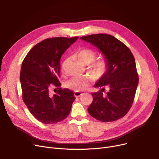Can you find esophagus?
I'll list each match as a JSON object with an SVG mask.
<instances>
[{"label":"esophagus","instance_id":"34e87169","mask_svg":"<svg viewBox=\"0 0 159 159\" xmlns=\"http://www.w3.org/2000/svg\"><path fill=\"white\" fill-rule=\"evenodd\" d=\"M82 92H79V91H75L74 93V95L75 97H79L81 95H82Z\"/></svg>","mask_w":159,"mask_h":159}]
</instances>
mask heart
<instances>
[{"label": "heart", "mask_w": 159, "mask_h": 159, "mask_svg": "<svg viewBox=\"0 0 159 159\" xmlns=\"http://www.w3.org/2000/svg\"><path fill=\"white\" fill-rule=\"evenodd\" d=\"M80 62L88 65L95 58L96 53L92 49L85 48L79 50L75 54ZM107 63L105 59H100L95 61L91 66L90 72L96 78L101 77L106 71ZM89 85V79L86 77H76L71 79L66 82V87L75 91H81L87 88Z\"/></svg>", "instance_id": "obj_1"}]
</instances>
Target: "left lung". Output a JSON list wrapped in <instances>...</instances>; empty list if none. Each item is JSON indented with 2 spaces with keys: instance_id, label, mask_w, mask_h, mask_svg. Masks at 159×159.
Masks as SVG:
<instances>
[{
  "instance_id": "8db88e82",
  "label": "left lung",
  "mask_w": 159,
  "mask_h": 159,
  "mask_svg": "<svg viewBox=\"0 0 159 159\" xmlns=\"http://www.w3.org/2000/svg\"><path fill=\"white\" fill-rule=\"evenodd\" d=\"M103 55L107 67L95 83L99 90L93 93V102L88 108L91 116L102 122L118 120L129 110L139 84L135 58L129 49L112 35L95 34L82 37ZM105 87L109 91L104 95Z\"/></svg>"
}]
</instances>
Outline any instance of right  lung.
<instances>
[{
    "mask_svg": "<svg viewBox=\"0 0 159 159\" xmlns=\"http://www.w3.org/2000/svg\"><path fill=\"white\" fill-rule=\"evenodd\" d=\"M78 39H45L33 47L22 62L20 81L23 101L33 116L44 124L61 122L70 113L75 99L73 91L60 88L52 96L49 86L52 84L57 89L61 87V58Z\"/></svg>",
    "mask_w": 159,
    "mask_h": 159,
    "instance_id": "obj_1",
    "label": "right lung"
}]
</instances>
